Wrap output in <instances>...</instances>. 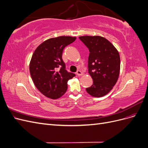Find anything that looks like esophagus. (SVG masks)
<instances>
[{
  "label": "esophagus",
  "mask_w": 148,
  "mask_h": 148,
  "mask_svg": "<svg viewBox=\"0 0 148 148\" xmlns=\"http://www.w3.org/2000/svg\"><path fill=\"white\" fill-rule=\"evenodd\" d=\"M77 75L78 76H79V77H80V76H82V75H83L82 71H81L80 70H78V71H77Z\"/></svg>",
  "instance_id": "esophagus-1"
}]
</instances>
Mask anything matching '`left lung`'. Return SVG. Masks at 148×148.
Instances as JSON below:
<instances>
[{"mask_svg": "<svg viewBox=\"0 0 148 148\" xmlns=\"http://www.w3.org/2000/svg\"><path fill=\"white\" fill-rule=\"evenodd\" d=\"M79 38L89 51L88 73L93 83L86 90L92 97L104 96L112 89L118 80L119 53L112 44L100 36H83Z\"/></svg>", "mask_w": 148, "mask_h": 148, "instance_id": "8db88e82", "label": "left lung"}]
</instances>
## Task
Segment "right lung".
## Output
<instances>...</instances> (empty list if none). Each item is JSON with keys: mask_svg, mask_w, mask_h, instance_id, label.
<instances>
[{"mask_svg": "<svg viewBox=\"0 0 148 148\" xmlns=\"http://www.w3.org/2000/svg\"><path fill=\"white\" fill-rule=\"evenodd\" d=\"M76 38L67 36L50 38L34 51L29 63V72L36 87L46 97L59 99L66 92L67 82L75 76L65 70L62 56L64 49Z\"/></svg>", "mask_w": 148, "mask_h": 148, "instance_id": "obj_1", "label": "right lung"}]
</instances>
